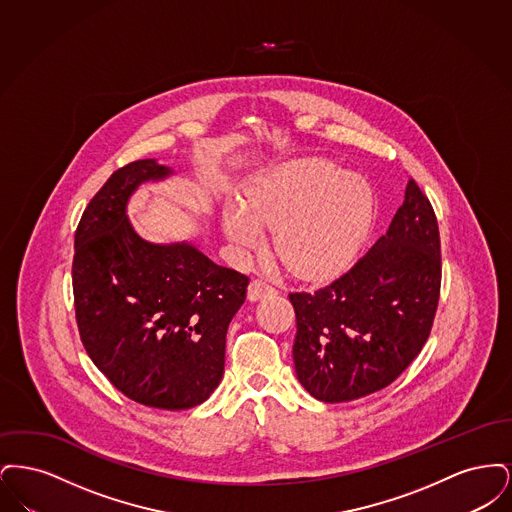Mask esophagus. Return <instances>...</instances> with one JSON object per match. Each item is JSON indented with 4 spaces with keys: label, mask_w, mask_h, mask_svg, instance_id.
Segmentation results:
<instances>
[{
    "label": "esophagus",
    "mask_w": 512,
    "mask_h": 512,
    "mask_svg": "<svg viewBox=\"0 0 512 512\" xmlns=\"http://www.w3.org/2000/svg\"><path fill=\"white\" fill-rule=\"evenodd\" d=\"M276 290L265 282V280H253L251 284H249V288H247V299L249 301H259V299H263V297H268V295H274Z\"/></svg>",
    "instance_id": "esophagus-1"
}]
</instances>
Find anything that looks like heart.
<instances>
[{"instance_id":"1","label":"heart","mask_w":512,"mask_h":512,"mask_svg":"<svg viewBox=\"0 0 512 512\" xmlns=\"http://www.w3.org/2000/svg\"><path fill=\"white\" fill-rule=\"evenodd\" d=\"M376 194L365 176L307 157L284 163L247 188V201L226 203L220 224L240 251H253L272 230L276 255L293 274L318 280L338 274L365 244Z\"/></svg>"}]
</instances>
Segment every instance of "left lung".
Here are the masks:
<instances>
[{"label":"left lung","instance_id":"8db88e82","mask_svg":"<svg viewBox=\"0 0 512 512\" xmlns=\"http://www.w3.org/2000/svg\"><path fill=\"white\" fill-rule=\"evenodd\" d=\"M439 284L438 220L411 178L388 232L355 267L318 292L290 293L301 386L324 403L390 386L430 336Z\"/></svg>","mask_w":512,"mask_h":512}]
</instances>
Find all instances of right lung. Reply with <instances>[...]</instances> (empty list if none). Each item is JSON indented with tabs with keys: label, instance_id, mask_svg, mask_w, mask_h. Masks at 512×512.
<instances>
[{
	"label": "right lung",
	"instance_id": "obj_1",
	"mask_svg": "<svg viewBox=\"0 0 512 512\" xmlns=\"http://www.w3.org/2000/svg\"><path fill=\"white\" fill-rule=\"evenodd\" d=\"M172 174L155 159L111 174L74 234L73 290L80 340L107 380L136 403L182 411L219 388L249 278L190 242L151 244L134 230L132 194Z\"/></svg>",
	"mask_w": 512,
	"mask_h": 512
}]
</instances>
